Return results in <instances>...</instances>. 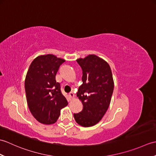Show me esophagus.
Returning a JSON list of instances; mask_svg holds the SVG:
<instances>
[{
  "instance_id": "1",
  "label": "esophagus",
  "mask_w": 156,
  "mask_h": 156,
  "mask_svg": "<svg viewBox=\"0 0 156 156\" xmlns=\"http://www.w3.org/2000/svg\"><path fill=\"white\" fill-rule=\"evenodd\" d=\"M69 98H74V93H73V92H69Z\"/></svg>"
}]
</instances>
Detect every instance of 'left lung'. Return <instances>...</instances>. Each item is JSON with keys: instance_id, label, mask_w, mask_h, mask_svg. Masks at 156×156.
<instances>
[{"instance_id": "1", "label": "left lung", "mask_w": 156, "mask_h": 156, "mask_svg": "<svg viewBox=\"0 0 156 156\" xmlns=\"http://www.w3.org/2000/svg\"><path fill=\"white\" fill-rule=\"evenodd\" d=\"M82 70V84L77 97L83 109L74 114L75 121L82 127L93 126L100 121L107 112L113 92L114 82L110 66L96 55H89L77 60Z\"/></svg>"}]
</instances>
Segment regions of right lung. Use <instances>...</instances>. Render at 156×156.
<instances>
[{
    "label": "right lung",
    "instance_id": "1",
    "mask_svg": "<svg viewBox=\"0 0 156 156\" xmlns=\"http://www.w3.org/2000/svg\"><path fill=\"white\" fill-rule=\"evenodd\" d=\"M64 59L52 54L36 58L26 75L25 88L31 114L41 123L51 125L57 121L60 110L68 105L55 75Z\"/></svg>",
    "mask_w": 156,
    "mask_h": 156
}]
</instances>
